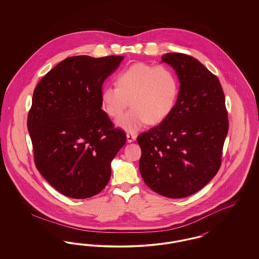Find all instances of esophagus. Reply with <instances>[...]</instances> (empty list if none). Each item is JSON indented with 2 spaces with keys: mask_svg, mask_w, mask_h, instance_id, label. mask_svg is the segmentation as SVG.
<instances>
[{
  "mask_svg": "<svg viewBox=\"0 0 259 259\" xmlns=\"http://www.w3.org/2000/svg\"><path fill=\"white\" fill-rule=\"evenodd\" d=\"M127 142L128 143H131V142H134L137 138V136L135 134H132V133H127Z\"/></svg>",
  "mask_w": 259,
  "mask_h": 259,
  "instance_id": "esophagus-1",
  "label": "esophagus"
}]
</instances>
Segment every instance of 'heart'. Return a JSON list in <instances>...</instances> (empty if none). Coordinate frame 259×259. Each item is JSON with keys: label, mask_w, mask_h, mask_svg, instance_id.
Instances as JSON below:
<instances>
[{"label": "heart", "mask_w": 259, "mask_h": 259, "mask_svg": "<svg viewBox=\"0 0 259 259\" xmlns=\"http://www.w3.org/2000/svg\"><path fill=\"white\" fill-rule=\"evenodd\" d=\"M180 92L179 78L166 65L138 62L121 71L116 85H105L101 90V106L111 118H118L130 105L133 107L117 126L136 132L148 122L158 124L172 112Z\"/></svg>", "instance_id": "1"}]
</instances>
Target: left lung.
Listing matches in <instances>:
<instances>
[{
  "label": "left lung",
  "instance_id": "8db88e82",
  "mask_svg": "<svg viewBox=\"0 0 259 259\" xmlns=\"http://www.w3.org/2000/svg\"><path fill=\"white\" fill-rule=\"evenodd\" d=\"M180 92L171 114L140 134V171L150 189L162 196L184 198L202 189L217 175L229 122L217 75L192 56L167 53Z\"/></svg>",
  "mask_w": 259,
  "mask_h": 259
}]
</instances>
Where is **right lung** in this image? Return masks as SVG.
<instances>
[{"mask_svg":"<svg viewBox=\"0 0 259 259\" xmlns=\"http://www.w3.org/2000/svg\"><path fill=\"white\" fill-rule=\"evenodd\" d=\"M123 56L66 58L37 83L27 126L38 172L63 195L92 197L111 178V162L126 143L102 110L105 79Z\"/></svg>","mask_w":259,"mask_h":259,"instance_id":"right-lung-1","label":"right lung"}]
</instances>
